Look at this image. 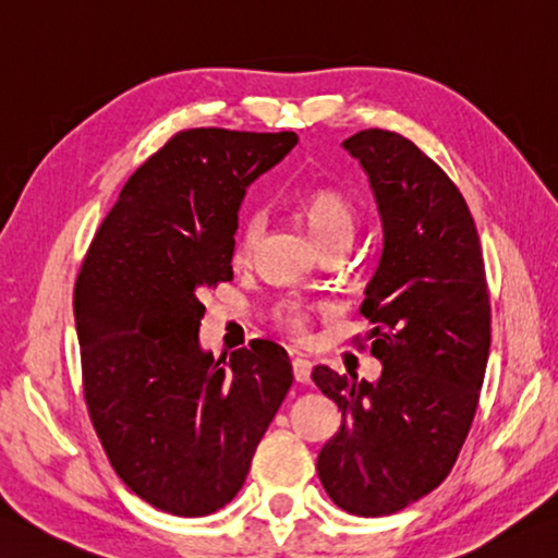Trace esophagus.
Masks as SVG:
<instances>
[{"label":"esophagus","mask_w":558,"mask_h":558,"mask_svg":"<svg viewBox=\"0 0 558 558\" xmlns=\"http://www.w3.org/2000/svg\"><path fill=\"white\" fill-rule=\"evenodd\" d=\"M292 375H294V381H300V385H304V381H310V375H312V363H310V360L294 357L292 360Z\"/></svg>","instance_id":"1"}]
</instances>
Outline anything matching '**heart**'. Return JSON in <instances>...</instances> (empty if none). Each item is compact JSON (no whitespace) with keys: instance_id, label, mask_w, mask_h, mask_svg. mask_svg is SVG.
I'll use <instances>...</instances> for the list:
<instances>
[{"instance_id":"obj_1","label":"heart","mask_w":558,"mask_h":558,"mask_svg":"<svg viewBox=\"0 0 558 558\" xmlns=\"http://www.w3.org/2000/svg\"><path fill=\"white\" fill-rule=\"evenodd\" d=\"M302 217L307 222V229L316 246H324L333 239H351L355 234V210L341 193L336 191H314L302 203ZM266 229V215L264 210H251L244 215L242 229H239L236 239V256H248L256 248L260 234ZM278 319L290 331L302 333L304 331V312L300 304H282L278 310Z\"/></svg>"}]
</instances>
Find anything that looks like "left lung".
Segmentation results:
<instances>
[{
  "mask_svg": "<svg viewBox=\"0 0 558 558\" xmlns=\"http://www.w3.org/2000/svg\"><path fill=\"white\" fill-rule=\"evenodd\" d=\"M365 171L381 225L363 312L375 381L312 369L341 409L316 457L326 494L353 515L381 518L438 488L474 421L490 348V304L472 213L447 173L389 130L341 145Z\"/></svg>",
  "mask_w": 558,
  "mask_h": 558,
  "instance_id": "1",
  "label": "left lung"
}]
</instances>
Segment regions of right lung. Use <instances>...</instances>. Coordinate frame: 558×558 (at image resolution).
I'll return each instance as SVG.
<instances>
[{"label":"right lung","mask_w":558,"mask_h":558,"mask_svg":"<svg viewBox=\"0 0 558 558\" xmlns=\"http://www.w3.org/2000/svg\"><path fill=\"white\" fill-rule=\"evenodd\" d=\"M294 133L183 130L128 179L74 286L84 397L116 474L179 518L225 508L292 385L272 341L215 360L203 292L232 280L246 189Z\"/></svg>","instance_id":"right-lung-1"}]
</instances>
